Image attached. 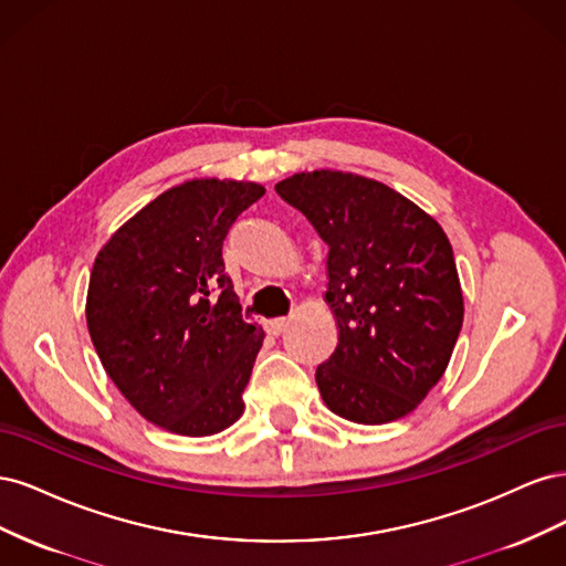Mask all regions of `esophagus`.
<instances>
[{
    "mask_svg": "<svg viewBox=\"0 0 566 566\" xmlns=\"http://www.w3.org/2000/svg\"><path fill=\"white\" fill-rule=\"evenodd\" d=\"M287 325H290L287 318H269V321L264 323V328H266L269 335H281V333H285Z\"/></svg>",
    "mask_w": 566,
    "mask_h": 566,
    "instance_id": "obj_1",
    "label": "esophagus"
}]
</instances>
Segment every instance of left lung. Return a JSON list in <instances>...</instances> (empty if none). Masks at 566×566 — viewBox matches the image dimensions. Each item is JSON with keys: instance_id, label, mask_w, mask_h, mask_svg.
I'll return each mask as SVG.
<instances>
[{"instance_id": "8db88e82", "label": "left lung", "mask_w": 566, "mask_h": 566, "mask_svg": "<svg viewBox=\"0 0 566 566\" xmlns=\"http://www.w3.org/2000/svg\"><path fill=\"white\" fill-rule=\"evenodd\" d=\"M276 193L328 245L339 337L316 368L325 406L358 424L408 416L441 380L465 314L447 233L394 188L339 169L293 175Z\"/></svg>"}]
</instances>
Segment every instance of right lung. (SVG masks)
<instances>
[{
  "label": "right lung",
  "instance_id": "obj_1",
  "mask_svg": "<svg viewBox=\"0 0 566 566\" xmlns=\"http://www.w3.org/2000/svg\"><path fill=\"white\" fill-rule=\"evenodd\" d=\"M262 196L254 181L188 179L94 260L84 310L94 349L136 413L172 434L210 437L243 416L264 331L243 321L221 245Z\"/></svg>",
  "mask_w": 566,
  "mask_h": 566
}]
</instances>
